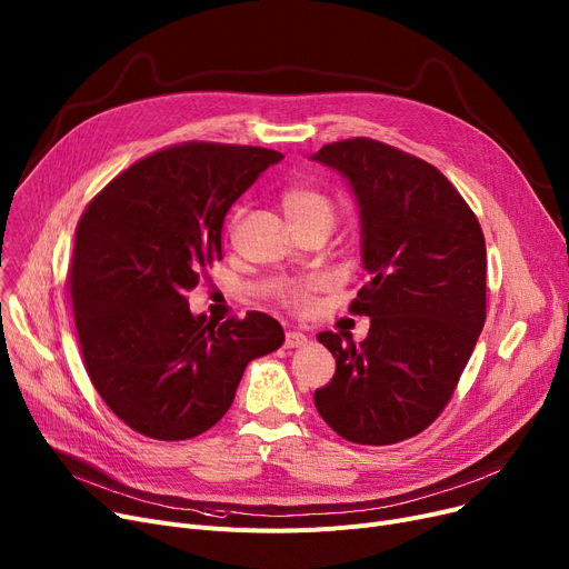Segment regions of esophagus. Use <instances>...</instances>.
<instances>
[{
    "mask_svg": "<svg viewBox=\"0 0 569 569\" xmlns=\"http://www.w3.org/2000/svg\"><path fill=\"white\" fill-rule=\"evenodd\" d=\"M309 341V337L305 332H297V330H288L286 332V348H300Z\"/></svg>",
    "mask_w": 569,
    "mask_h": 569,
    "instance_id": "34e87169",
    "label": "esophagus"
}]
</instances>
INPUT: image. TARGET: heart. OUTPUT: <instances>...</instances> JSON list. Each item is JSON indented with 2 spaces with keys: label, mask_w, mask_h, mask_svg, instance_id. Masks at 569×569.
Masks as SVG:
<instances>
[{
  "label": "heart",
  "mask_w": 569,
  "mask_h": 569,
  "mask_svg": "<svg viewBox=\"0 0 569 569\" xmlns=\"http://www.w3.org/2000/svg\"><path fill=\"white\" fill-rule=\"evenodd\" d=\"M281 207H283L290 226L327 223L332 228V223L337 219L335 198L322 193L320 189H313V187H290L281 198ZM318 288H320V281H316V279L295 283L286 292V302L290 307H305L311 302V297Z\"/></svg>",
  "instance_id": "1"
}]
</instances>
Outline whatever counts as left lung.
Returning <instances> with one entry per match:
<instances>
[{
    "label": "left lung",
    "mask_w": 569,
    "mask_h": 569,
    "mask_svg": "<svg viewBox=\"0 0 569 569\" xmlns=\"http://www.w3.org/2000/svg\"><path fill=\"white\" fill-rule=\"evenodd\" d=\"M360 207L369 281L350 302L371 318L367 339L320 332L335 378L313 401L357 445L425 431L452 399L487 320V247L480 221L431 163L371 138L320 147Z\"/></svg>",
    "instance_id": "left-lung-1"
}]
</instances>
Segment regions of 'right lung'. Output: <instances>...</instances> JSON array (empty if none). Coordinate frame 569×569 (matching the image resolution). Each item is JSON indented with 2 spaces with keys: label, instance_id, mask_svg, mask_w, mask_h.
Returning a JSON list of instances; mask_svg holds the SVG:
<instances>
[{
  "label": "right lung",
  "instance_id": "right-lung-1",
  "mask_svg": "<svg viewBox=\"0 0 569 569\" xmlns=\"http://www.w3.org/2000/svg\"><path fill=\"white\" fill-rule=\"evenodd\" d=\"M283 159L264 147L187 142L133 163L87 204L69 272L89 380L133 431L187 440L230 408L244 369L281 348L267 313L214 325L187 292L221 260L232 202Z\"/></svg>",
  "mask_w": 569,
  "mask_h": 569
}]
</instances>
